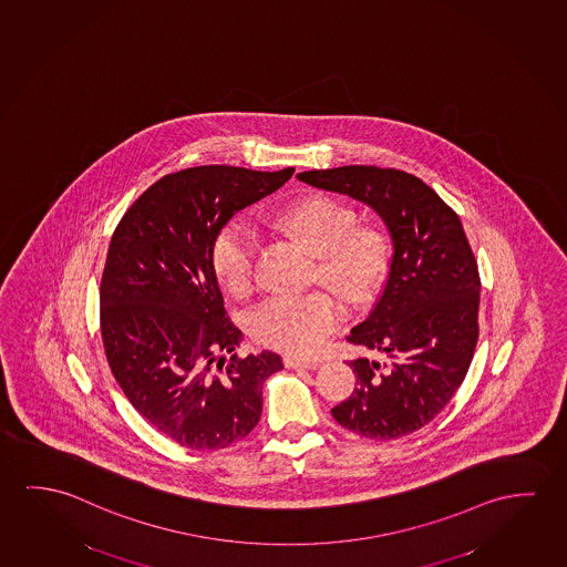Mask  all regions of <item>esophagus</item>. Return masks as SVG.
Returning a JSON list of instances; mask_svg holds the SVG:
<instances>
[{"mask_svg": "<svg viewBox=\"0 0 567 567\" xmlns=\"http://www.w3.org/2000/svg\"><path fill=\"white\" fill-rule=\"evenodd\" d=\"M285 365L288 369H318L322 363L320 361H310V359L285 358Z\"/></svg>", "mask_w": 567, "mask_h": 567, "instance_id": "1", "label": "esophagus"}]
</instances>
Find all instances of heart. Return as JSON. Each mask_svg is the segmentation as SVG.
Returning <instances> with one entry per match:
<instances>
[{
	"label": "heart",
	"instance_id": "obj_1",
	"mask_svg": "<svg viewBox=\"0 0 567 567\" xmlns=\"http://www.w3.org/2000/svg\"><path fill=\"white\" fill-rule=\"evenodd\" d=\"M275 231L315 255L312 279L331 288L348 305L373 297L389 265L383 229L359 224L358 212L331 194H312L267 219ZM257 244L247 227L229 221L219 229L209 259L227 295L241 298L255 282ZM343 322V306L326 290L300 297H272L251 315L259 343L295 358H312Z\"/></svg>",
	"mask_w": 567,
	"mask_h": 567
}]
</instances>
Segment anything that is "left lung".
<instances>
[{
  "label": "left lung",
  "instance_id": "obj_1",
  "mask_svg": "<svg viewBox=\"0 0 567 567\" xmlns=\"http://www.w3.org/2000/svg\"><path fill=\"white\" fill-rule=\"evenodd\" d=\"M298 181L365 202L392 241L383 292L348 336L384 361H349L358 384L331 414L371 440L412 434L452 401L480 338V269L462 221L427 184L396 168L338 166Z\"/></svg>",
  "mask_w": 567,
  "mask_h": 567
}]
</instances>
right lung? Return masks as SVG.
<instances>
[{
    "mask_svg": "<svg viewBox=\"0 0 567 567\" xmlns=\"http://www.w3.org/2000/svg\"><path fill=\"white\" fill-rule=\"evenodd\" d=\"M292 173L184 168L143 192L115 227L100 285L105 358L133 409L184 447L244 440L261 419L262 384L282 369L270 351L234 353L244 336L227 318L209 251L234 214Z\"/></svg>",
    "mask_w": 567,
    "mask_h": 567,
    "instance_id": "add662e5",
    "label": "right lung"
}]
</instances>
